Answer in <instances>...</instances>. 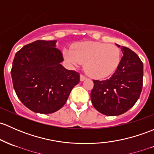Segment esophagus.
I'll return each instance as SVG.
<instances>
[{"label":"esophagus","instance_id":"esophagus-1","mask_svg":"<svg viewBox=\"0 0 154 154\" xmlns=\"http://www.w3.org/2000/svg\"><path fill=\"white\" fill-rule=\"evenodd\" d=\"M87 77L85 76H84L83 74H80V81H84L85 80H86Z\"/></svg>","mask_w":154,"mask_h":154}]
</instances>
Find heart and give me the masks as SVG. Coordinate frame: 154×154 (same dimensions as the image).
Here are the masks:
<instances>
[{"label":"heart","instance_id":"b5f03b06","mask_svg":"<svg viewBox=\"0 0 154 154\" xmlns=\"http://www.w3.org/2000/svg\"><path fill=\"white\" fill-rule=\"evenodd\" d=\"M66 59L73 66L85 63V69L91 77L103 79L111 76L120 63L121 53L114 45L100 42L80 43L72 50L64 51Z\"/></svg>","mask_w":154,"mask_h":154}]
</instances>
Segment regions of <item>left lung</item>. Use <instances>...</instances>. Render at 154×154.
I'll use <instances>...</instances> for the list:
<instances>
[{
  "label": "left lung",
  "instance_id": "obj_1",
  "mask_svg": "<svg viewBox=\"0 0 154 154\" xmlns=\"http://www.w3.org/2000/svg\"><path fill=\"white\" fill-rule=\"evenodd\" d=\"M116 45L123 54L120 63L108 80H93L91 93L95 109L106 116H118L128 111L138 100L142 88L141 60L130 48Z\"/></svg>",
  "mask_w": 154,
  "mask_h": 154
}]
</instances>
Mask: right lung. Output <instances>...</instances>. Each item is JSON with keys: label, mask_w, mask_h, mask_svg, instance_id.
I'll list each match as a JSON object with an SVG mask.
<instances>
[{"label": "right lung", "mask_w": 154, "mask_h": 154, "mask_svg": "<svg viewBox=\"0 0 154 154\" xmlns=\"http://www.w3.org/2000/svg\"><path fill=\"white\" fill-rule=\"evenodd\" d=\"M57 40H36L24 46L14 56L11 70L17 97L31 111L51 114L60 109L80 74L60 64L63 54Z\"/></svg>", "instance_id": "add662e5"}]
</instances>
